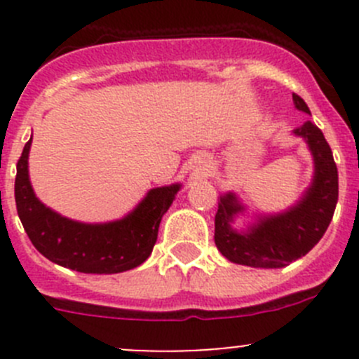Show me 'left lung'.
<instances>
[{
    "instance_id": "obj_1",
    "label": "left lung",
    "mask_w": 359,
    "mask_h": 359,
    "mask_svg": "<svg viewBox=\"0 0 359 359\" xmlns=\"http://www.w3.org/2000/svg\"><path fill=\"white\" fill-rule=\"evenodd\" d=\"M299 111L311 114L307 104L293 93ZM302 137L314 159L313 182L297 205L276 215H260L247 231L231 227L243 205L236 194L220 196L215 215V245L227 260L250 267L278 269L306 255L323 238L339 200V173L330 146L314 123L306 121L293 130Z\"/></svg>"
}]
</instances>
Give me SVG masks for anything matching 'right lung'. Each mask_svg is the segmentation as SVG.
I'll return each instance as SVG.
<instances>
[{"label": "right lung", "instance_id": "add662e5", "mask_svg": "<svg viewBox=\"0 0 359 359\" xmlns=\"http://www.w3.org/2000/svg\"><path fill=\"white\" fill-rule=\"evenodd\" d=\"M31 142L32 135L17 163L15 203L36 250L52 262L85 274H116L146 262L158 240L159 222L180 184L154 187L128 215L114 222H76L36 198L27 168Z\"/></svg>", "mask_w": 359, "mask_h": 359}]
</instances>
